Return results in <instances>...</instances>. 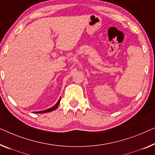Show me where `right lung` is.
Instances as JSON below:
<instances>
[{"instance_id": "right-lung-1", "label": "right lung", "mask_w": 155, "mask_h": 155, "mask_svg": "<svg viewBox=\"0 0 155 155\" xmlns=\"http://www.w3.org/2000/svg\"><path fill=\"white\" fill-rule=\"evenodd\" d=\"M61 99H59V100L58 101V102L55 104V105H54V107L50 108H48V109H46V110H41V111H37V112H35V114H44V113H47V112H51V111H53V110H54L55 109H56L58 107L59 104H60V101H61Z\"/></svg>"}]
</instances>
